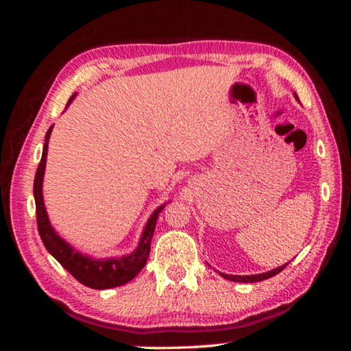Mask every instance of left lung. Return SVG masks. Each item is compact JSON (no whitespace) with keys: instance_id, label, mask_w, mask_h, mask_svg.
<instances>
[{"instance_id":"1","label":"left lung","mask_w":351,"mask_h":351,"mask_svg":"<svg viewBox=\"0 0 351 351\" xmlns=\"http://www.w3.org/2000/svg\"><path fill=\"white\" fill-rule=\"evenodd\" d=\"M295 97H297V95H295ZM286 265H287V263H286ZM286 265H282V267H278V268H275V270H271V271L261 273V275H251V276H237V275H225V273H220V275H222L223 278H227V280H230V281H238V282H257V281L268 280V278H271V276L278 275V273L285 270V267H286Z\"/></svg>"}]
</instances>
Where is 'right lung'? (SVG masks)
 Here are the masks:
<instances>
[{"instance_id": "right-lung-1", "label": "right lung", "mask_w": 351, "mask_h": 351, "mask_svg": "<svg viewBox=\"0 0 351 351\" xmlns=\"http://www.w3.org/2000/svg\"><path fill=\"white\" fill-rule=\"evenodd\" d=\"M75 95H71L69 104L73 100ZM66 104V105H69ZM52 128L46 132V142L43 148V156L40 165H38L35 174V184H33V195H35L36 203V223L38 232L43 239L47 251L57 258V262L70 273L75 280H78L81 285L93 287V289H110V287L123 286L137 276V273L142 270L147 263V258L150 256V243L153 232H155L158 214L165 209V206L158 208L152 214L150 220L145 225V230L142 233V239L138 243V247L131 256H124L118 258H105V261H93V258L81 256L75 249H71L57 233L52 230L49 219H47L45 203H43V176H45L46 155H47V142H49Z\"/></svg>"}]
</instances>
